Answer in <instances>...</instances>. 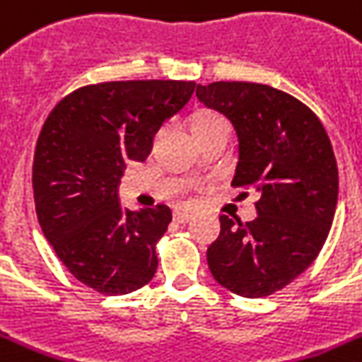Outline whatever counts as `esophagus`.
<instances>
[{
    "label": "esophagus",
    "mask_w": 362,
    "mask_h": 362,
    "mask_svg": "<svg viewBox=\"0 0 362 362\" xmlns=\"http://www.w3.org/2000/svg\"><path fill=\"white\" fill-rule=\"evenodd\" d=\"M173 218H175L176 223L184 224V223H187V221H189L191 214H187V211H182V209H176L175 214H173Z\"/></svg>",
    "instance_id": "34e87169"
}]
</instances>
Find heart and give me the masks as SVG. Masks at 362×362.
Wrapping results in <instances>:
<instances>
[{"mask_svg":"<svg viewBox=\"0 0 362 362\" xmlns=\"http://www.w3.org/2000/svg\"><path fill=\"white\" fill-rule=\"evenodd\" d=\"M230 130H232L230 121H228L223 114H218V112H200L195 119H193V134H195V138H202V136L208 134H217V132H228V134H230Z\"/></svg>","mask_w":362,"mask_h":362,"instance_id":"obj_1","label":"heart"}]
</instances>
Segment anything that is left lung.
Returning <instances> with one entry per match:
<instances>
[{
	"label": "left lung",
	"instance_id": "1",
	"mask_svg": "<svg viewBox=\"0 0 362 362\" xmlns=\"http://www.w3.org/2000/svg\"><path fill=\"white\" fill-rule=\"evenodd\" d=\"M197 97L238 132L232 186L261 195L250 223L218 217L208 267L224 289L263 298L298 278L326 243L339 197L333 147L309 106L267 84H199Z\"/></svg>",
	"mask_w": 362,
	"mask_h": 362
}]
</instances>
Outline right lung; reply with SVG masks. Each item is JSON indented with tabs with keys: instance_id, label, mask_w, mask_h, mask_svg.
Listing matches in <instances>:
<instances>
[{
	"instance_id": "add662e5",
	"label": "right lung",
	"mask_w": 362,
	"mask_h": 362,
	"mask_svg": "<svg viewBox=\"0 0 362 362\" xmlns=\"http://www.w3.org/2000/svg\"><path fill=\"white\" fill-rule=\"evenodd\" d=\"M195 88L193 81L88 84L47 115L33 162L36 215L54 254L90 289L117 296L153 279L171 209L130 211L117 187L124 163L144 162Z\"/></svg>"
}]
</instances>
